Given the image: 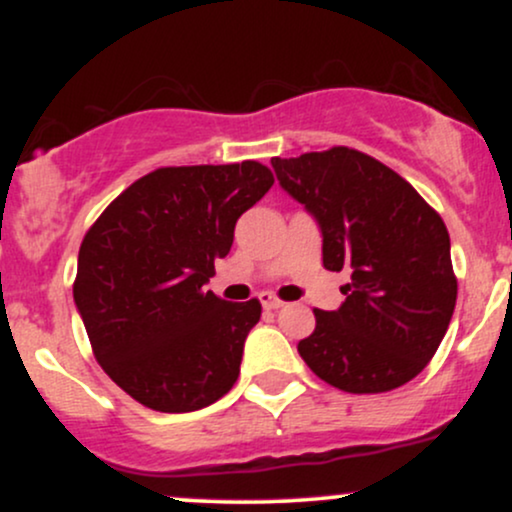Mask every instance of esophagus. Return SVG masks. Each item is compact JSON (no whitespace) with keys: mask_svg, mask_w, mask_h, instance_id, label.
I'll use <instances>...</instances> for the list:
<instances>
[{"mask_svg":"<svg viewBox=\"0 0 512 512\" xmlns=\"http://www.w3.org/2000/svg\"><path fill=\"white\" fill-rule=\"evenodd\" d=\"M260 303H262L264 310H279L281 305H284L279 301V298L272 296V293H260Z\"/></svg>","mask_w":512,"mask_h":512,"instance_id":"esophagus-1","label":"esophagus"}]
</instances>
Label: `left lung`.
Instances as JSON below:
<instances>
[{"label": "left lung", "mask_w": 512, "mask_h": 512, "mask_svg": "<svg viewBox=\"0 0 512 512\" xmlns=\"http://www.w3.org/2000/svg\"><path fill=\"white\" fill-rule=\"evenodd\" d=\"M272 168L320 228L325 269L351 272L344 303L315 310L298 354L354 395L409 383L436 354L457 301L443 219L395 170L346 146L272 158Z\"/></svg>", "instance_id": "8db88e82"}]
</instances>
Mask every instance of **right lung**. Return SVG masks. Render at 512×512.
I'll use <instances>...</instances> for the list:
<instances>
[{"label":"right lung","instance_id":"add662e5","mask_svg":"<svg viewBox=\"0 0 512 512\" xmlns=\"http://www.w3.org/2000/svg\"><path fill=\"white\" fill-rule=\"evenodd\" d=\"M274 185L257 161L158 168L127 187L86 233L74 303L105 373L144 407L185 414L238 380L260 301L204 289L236 221Z\"/></svg>","mask_w":512,"mask_h":512}]
</instances>
